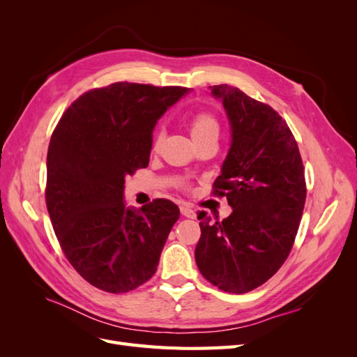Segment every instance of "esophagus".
<instances>
[{
	"mask_svg": "<svg viewBox=\"0 0 357 357\" xmlns=\"http://www.w3.org/2000/svg\"><path fill=\"white\" fill-rule=\"evenodd\" d=\"M180 211H181L183 215H185V218H189V219H195L197 218L195 210H192L190 207H188V205H181Z\"/></svg>",
	"mask_w": 357,
	"mask_h": 357,
	"instance_id": "34e87169",
	"label": "esophagus"
}]
</instances>
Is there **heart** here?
Returning <instances> with one entry per match:
<instances>
[{"instance_id": "heart-1", "label": "heart", "mask_w": 357, "mask_h": 357, "mask_svg": "<svg viewBox=\"0 0 357 357\" xmlns=\"http://www.w3.org/2000/svg\"><path fill=\"white\" fill-rule=\"evenodd\" d=\"M189 128H190V134H192L193 139H195V142H199V139L208 138V137H219L220 123H219V119L215 117L214 113L202 110V112H198L192 116L190 122H189ZM162 139H164V131L159 129L153 138V149L155 150L159 149Z\"/></svg>"}]
</instances>
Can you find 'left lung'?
I'll return each mask as SVG.
<instances>
[{"instance_id":"obj_1","label":"left lung","mask_w":357,"mask_h":357,"mask_svg":"<svg viewBox=\"0 0 357 357\" xmlns=\"http://www.w3.org/2000/svg\"><path fill=\"white\" fill-rule=\"evenodd\" d=\"M228 114L232 143L213 185L232 213L222 222L198 214L195 261L211 284L247 294L271 278L287 259L307 198L304 165L286 121L238 88L215 84Z\"/></svg>"}]
</instances>
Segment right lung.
I'll use <instances>...</instances> for the list:
<instances>
[{
    "mask_svg": "<svg viewBox=\"0 0 357 357\" xmlns=\"http://www.w3.org/2000/svg\"><path fill=\"white\" fill-rule=\"evenodd\" d=\"M188 88L117 82L80 95L52 134L46 205L68 262L86 282L125 294L153 277L180 210L123 202L125 177L149 165L158 119Z\"/></svg>",
    "mask_w": 357,
    "mask_h": 357,
    "instance_id": "add662e5",
    "label": "right lung"
}]
</instances>
